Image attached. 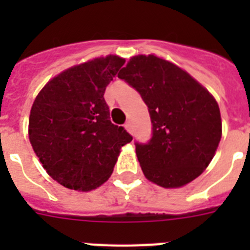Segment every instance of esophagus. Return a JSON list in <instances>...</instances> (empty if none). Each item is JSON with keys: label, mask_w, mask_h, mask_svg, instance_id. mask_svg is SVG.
I'll use <instances>...</instances> for the list:
<instances>
[{"label": "esophagus", "mask_w": 250, "mask_h": 250, "mask_svg": "<svg viewBox=\"0 0 250 250\" xmlns=\"http://www.w3.org/2000/svg\"><path fill=\"white\" fill-rule=\"evenodd\" d=\"M125 129L127 130V131L129 132H131L132 131V127H131V123H130V121H127L126 124H125Z\"/></svg>", "instance_id": "34e87169"}]
</instances>
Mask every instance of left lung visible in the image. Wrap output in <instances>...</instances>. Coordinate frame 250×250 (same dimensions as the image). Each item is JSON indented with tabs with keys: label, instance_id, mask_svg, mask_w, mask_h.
I'll return each mask as SVG.
<instances>
[{
	"label": "left lung",
	"instance_id": "obj_1",
	"mask_svg": "<svg viewBox=\"0 0 250 250\" xmlns=\"http://www.w3.org/2000/svg\"><path fill=\"white\" fill-rule=\"evenodd\" d=\"M118 76L140 94L151 119L149 143H135L144 175L163 188L193 182L222 138L215 99L187 71L154 55L131 57Z\"/></svg>",
	"mask_w": 250,
	"mask_h": 250
}]
</instances>
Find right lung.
<instances>
[{"label":"right lung","instance_id":"1","mask_svg":"<svg viewBox=\"0 0 250 250\" xmlns=\"http://www.w3.org/2000/svg\"><path fill=\"white\" fill-rule=\"evenodd\" d=\"M125 60L116 55L74 66L48 81L34 101L28 138L51 178L89 191L107 180L132 136L110 121L106 86Z\"/></svg>","mask_w":250,"mask_h":250}]
</instances>
